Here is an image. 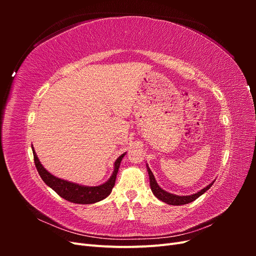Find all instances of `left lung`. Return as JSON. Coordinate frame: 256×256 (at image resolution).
Returning <instances> with one entry per match:
<instances>
[{
	"instance_id": "1",
	"label": "left lung",
	"mask_w": 256,
	"mask_h": 256,
	"mask_svg": "<svg viewBox=\"0 0 256 256\" xmlns=\"http://www.w3.org/2000/svg\"><path fill=\"white\" fill-rule=\"evenodd\" d=\"M147 171H148V175H150V189L154 194V196L159 198L160 200H162V202H164V203L170 204V205H184V204L191 203V202H193V200H196L198 196H202L203 193H205L209 188L212 187V184H214V182H212L210 184H208L207 187H205L204 189L198 191V193H194V194H192V196H175V194H172V193H168V192L164 191V189H161L158 186L156 180H154V174L150 171V168H147Z\"/></svg>"
}]
</instances>
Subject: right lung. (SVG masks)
<instances>
[{"mask_svg": "<svg viewBox=\"0 0 256 256\" xmlns=\"http://www.w3.org/2000/svg\"><path fill=\"white\" fill-rule=\"evenodd\" d=\"M33 154H34L35 166L37 168L38 173H40L42 180L47 184L51 189L56 191L60 198H63L66 200H69V202L76 203V204H92L106 198L111 193L115 184L116 175H118V172L120 161L124 158V156L126 154V152L120 154V156L116 159L114 164V171L112 176L110 177V180L102 184L96 186V187L80 186L78 184H74V182L60 180V178L53 176L42 166L34 148H33Z\"/></svg>", "mask_w": 256, "mask_h": 256, "instance_id": "right-lung-1", "label": "right lung"}]
</instances>
